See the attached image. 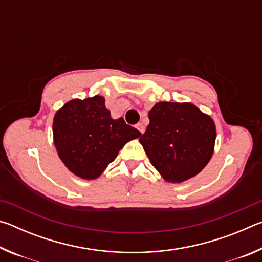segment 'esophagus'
Segmentation results:
<instances>
[{
  "label": "esophagus",
  "mask_w": 262,
  "mask_h": 262,
  "mask_svg": "<svg viewBox=\"0 0 262 262\" xmlns=\"http://www.w3.org/2000/svg\"><path fill=\"white\" fill-rule=\"evenodd\" d=\"M136 128H137V129H139V130H140V133H141V134H143V133H144V126H143V125H142V123H141V122H139V123H137V125H136Z\"/></svg>",
  "instance_id": "esophagus-1"
}]
</instances>
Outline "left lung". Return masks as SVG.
I'll use <instances>...</instances> for the list:
<instances>
[{"label": "left lung", "mask_w": 262, "mask_h": 262, "mask_svg": "<svg viewBox=\"0 0 262 262\" xmlns=\"http://www.w3.org/2000/svg\"><path fill=\"white\" fill-rule=\"evenodd\" d=\"M140 137L152 166L166 181L183 183L210 161L216 128L212 119L190 103H157Z\"/></svg>", "instance_id": "left-lung-1"}]
</instances>
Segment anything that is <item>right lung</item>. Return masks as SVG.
<instances>
[{
	"label": "right lung",
	"instance_id": "1",
	"mask_svg": "<svg viewBox=\"0 0 262 262\" xmlns=\"http://www.w3.org/2000/svg\"><path fill=\"white\" fill-rule=\"evenodd\" d=\"M53 135L64 165L83 179H96L123 145L137 139L141 133L122 118L113 120L105 99L95 96L70 100L57 111Z\"/></svg>",
	"mask_w": 262,
	"mask_h": 262
}]
</instances>
